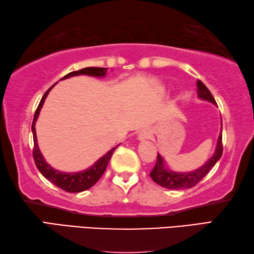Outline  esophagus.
Instances as JSON below:
<instances>
[{"instance_id": "esophagus-1", "label": "esophagus", "mask_w": 254, "mask_h": 254, "mask_svg": "<svg viewBox=\"0 0 254 254\" xmlns=\"http://www.w3.org/2000/svg\"><path fill=\"white\" fill-rule=\"evenodd\" d=\"M151 136H152V132L148 130V128H143V130H141L140 133H138L137 138L140 141H145V140H147V138H150Z\"/></svg>"}]
</instances>
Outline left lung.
Masks as SVG:
<instances>
[{"label": "left lung", "instance_id": "1", "mask_svg": "<svg viewBox=\"0 0 254 254\" xmlns=\"http://www.w3.org/2000/svg\"><path fill=\"white\" fill-rule=\"evenodd\" d=\"M197 94L198 97L202 100H207L213 104H217L215 98L212 97L211 92L209 91L205 84H203L200 80H197ZM222 155V130L219 137L217 141L216 151L213 153V155L201 167L198 168L196 171L188 172V173H176L170 171L168 168L165 167L164 164L163 157L157 154V160L156 164L152 172L150 173V176L152 180L155 182L158 185L168 188V190H186V188H191L196 186L203 177H205L208 173L210 172L211 168L215 166V164L220 160Z\"/></svg>", "mask_w": 254, "mask_h": 254}]
</instances>
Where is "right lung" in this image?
<instances>
[{
  "label": "right lung",
  "mask_w": 254,
  "mask_h": 254,
  "mask_svg": "<svg viewBox=\"0 0 254 254\" xmlns=\"http://www.w3.org/2000/svg\"><path fill=\"white\" fill-rule=\"evenodd\" d=\"M107 70L108 68L87 67V68L80 69V70L69 72L68 74H66V76L63 77L61 80L73 77V76H80V74H87V76H92V77H104L107 73ZM55 84H53V86L49 88L46 92H45L34 116V120L32 123V132H33V138H34V150H33L34 161H35V164H36L38 171L42 173V175L45 178H47L49 182H52L54 185H56L57 187L62 188L63 190L68 191V192H80V191L89 190V188L92 187L94 184L100 180V177L103 175L104 171H106L109 161H110L112 154L114 150L118 147V145L116 147H113L112 150L109 151L107 154H104L102 157L99 158V160L94 163L92 166L81 172L64 173V172L55 170V168H53L51 165H48L46 161H45L43 154L38 148L36 130H35V123L37 121V118L45 102V99H46L49 91L52 90V88L55 86Z\"/></svg>",
  "instance_id": "obj_1"
}]
</instances>
